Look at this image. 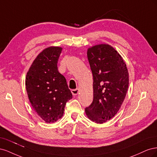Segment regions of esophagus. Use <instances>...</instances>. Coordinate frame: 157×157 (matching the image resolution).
Masks as SVG:
<instances>
[{"label": "esophagus", "instance_id": "1", "mask_svg": "<svg viewBox=\"0 0 157 157\" xmlns=\"http://www.w3.org/2000/svg\"><path fill=\"white\" fill-rule=\"evenodd\" d=\"M79 92H80V90L78 88L71 90V92H72V94L73 95V96H77V95L79 93Z\"/></svg>", "mask_w": 157, "mask_h": 157}]
</instances>
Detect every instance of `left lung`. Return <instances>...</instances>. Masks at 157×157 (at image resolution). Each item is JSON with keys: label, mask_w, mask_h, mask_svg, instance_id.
Returning a JSON list of instances; mask_svg holds the SVG:
<instances>
[{"label": "left lung", "mask_w": 157, "mask_h": 157, "mask_svg": "<svg viewBox=\"0 0 157 157\" xmlns=\"http://www.w3.org/2000/svg\"><path fill=\"white\" fill-rule=\"evenodd\" d=\"M87 57L93 75L92 103L85 109L90 120L98 124L115 116L124 101L129 84L126 64L111 45L90 47Z\"/></svg>", "instance_id": "obj_1"}]
</instances>
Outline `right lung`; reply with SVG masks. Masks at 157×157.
<instances>
[{
    "label": "right lung",
    "mask_w": 157,
    "mask_h": 157,
    "mask_svg": "<svg viewBox=\"0 0 157 157\" xmlns=\"http://www.w3.org/2000/svg\"><path fill=\"white\" fill-rule=\"evenodd\" d=\"M63 48L49 46L33 61L25 77V86L31 105L42 120L53 123L63 117L65 104L72 98L64 76L58 70Z\"/></svg>",
    "instance_id": "obj_1"
}]
</instances>
